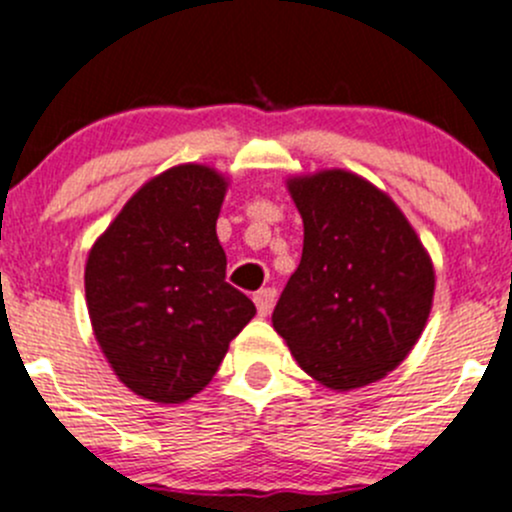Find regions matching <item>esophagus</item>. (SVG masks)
<instances>
[{"label": "esophagus", "mask_w": 512, "mask_h": 512, "mask_svg": "<svg viewBox=\"0 0 512 512\" xmlns=\"http://www.w3.org/2000/svg\"><path fill=\"white\" fill-rule=\"evenodd\" d=\"M254 301L258 308V316H268L273 308V303H276V288H261V291L254 296Z\"/></svg>", "instance_id": "34e87169"}]
</instances>
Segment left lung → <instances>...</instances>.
<instances>
[{
	"instance_id": "obj_1",
	"label": "left lung",
	"mask_w": 512,
	"mask_h": 512,
	"mask_svg": "<svg viewBox=\"0 0 512 512\" xmlns=\"http://www.w3.org/2000/svg\"><path fill=\"white\" fill-rule=\"evenodd\" d=\"M288 191L303 219V254L273 328L326 388L381 381L426 328L435 288L428 251L391 196L358 174L296 176Z\"/></svg>"
}]
</instances>
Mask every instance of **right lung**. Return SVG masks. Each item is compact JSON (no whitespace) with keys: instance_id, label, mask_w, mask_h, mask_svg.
<instances>
[{"instance_id":"obj_1","label":"right lung","mask_w":512,"mask_h":512,"mask_svg":"<svg viewBox=\"0 0 512 512\" xmlns=\"http://www.w3.org/2000/svg\"><path fill=\"white\" fill-rule=\"evenodd\" d=\"M229 181L181 164L146 181L86 258L91 328L126 388L156 403L204 391L229 343L256 316L226 283L216 219Z\"/></svg>"}]
</instances>
